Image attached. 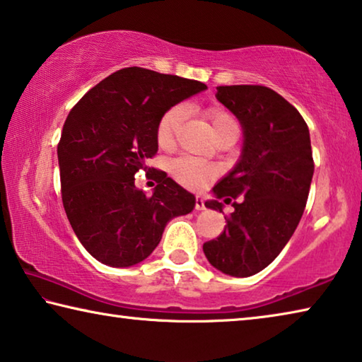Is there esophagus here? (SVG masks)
<instances>
[{
    "label": "esophagus",
    "mask_w": 362,
    "mask_h": 362,
    "mask_svg": "<svg viewBox=\"0 0 362 362\" xmlns=\"http://www.w3.org/2000/svg\"><path fill=\"white\" fill-rule=\"evenodd\" d=\"M195 210H205V200L202 197H195Z\"/></svg>",
    "instance_id": "1"
}]
</instances>
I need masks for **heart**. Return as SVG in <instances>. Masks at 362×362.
<instances>
[{
  "label": "heart",
  "instance_id": "heart-1",
  "mask_svg": "<svg viewBox=\"0 0 362 362\" xmlns=\"http://www.w3.org/2000/svg\"><path fill=\"white\" fill-rule=\"evenodd\" d=\"M182 114H185V112H182L180 105H175V107L168 109L162 117H160V120L157 123V142L162 147H170L175 142L176 132L182 120ZM206 118H209L213 133H216L218 129L228 125H234L235 123L234 118L230 117L228 112L218 109L210 110L209 114H206ZM170 173L181 186L192 189V191H200V189H204L211 181V177L215 176V168L199 158L180 157L170 163Z\"/></svg>",
  "mask_w": 362,
  "mask_h": 362
}]
</instances>
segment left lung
<instances>
[{"mask_svg": "<svg viewBox=\"0 0 362 362\" xmlns=\"http://www.w3.org/2000/svg\"><path fill=\"white\" fill-rule=\"evenodd\" d=\"M216 99L240 122L244 146L205 206L223 211L220 199L240 197V202L233 204L226 228L205 242L204 253L224 274L248 277L274 262L303 215L315 173L310 129L271 88L218 86Z\"/></svg>", "mask_w": 362, "mask_h": 362, "instance_id": "1", "label": "left lung"}]
</instances>
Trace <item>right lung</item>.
Instances as JSON below:
<instances>
[{"label":"right lung","instance_id":"right-lung-1","mask_svg":"<svg viewBox=\"0 0 362 362\" xmlns=\"http://www.w3.org/2000/svg\"><path fill=\"white\" fill-rule=\"evenodd\" d=\"M204 83L128 67L109 75L70 110L57 146L62 204L81 245L103 264L128 268L156 250L167 223L195 206L187 192L157 171L152 195L134 175L158 151L157 123Z\"/></svg>","mask_w":362,"mask_h":362}]
</instances>
